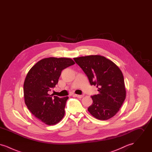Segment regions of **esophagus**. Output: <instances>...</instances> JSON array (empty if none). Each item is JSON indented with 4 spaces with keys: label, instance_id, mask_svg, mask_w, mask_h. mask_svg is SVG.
<instances>
[{
    "label": "esophagus",
    "instance_id": "1",
    "mask_svg": "<svg viewBox=\"0 0 152 152\" xmlns=\"http://www.w3.org/2000/svg\"><path fill=\"white\" fill-rule=\"evenodd\" d=\"M73 96H75V97H78V98H82V97H84V94L79 95V94H73Z\"/></svg>",
    "mask_w": 152,
    "mask_h": 152
}]
</instances>
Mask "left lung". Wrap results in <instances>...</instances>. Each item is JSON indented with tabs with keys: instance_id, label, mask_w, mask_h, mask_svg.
<instances>
[{
	"instance_id": "obj_1",
	"label": "left lung",
	"mask_w": 152,
	"mask_h": 152,
	"mask_svg": "<svg viewBox=\"0 0 152 152\" xmlns=\"http://www.w3.org/2000/svg\"><path fill=\"white\" fill-rule=\"evenodd\" d=\"M99 94L91 96L88 110L97 119L107 120L116 115L126 97L123 73L111 60L100 55L73 58Z\"/></svg>"
}]
</instances>
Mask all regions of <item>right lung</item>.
I'll return each mask as SVG.
<instances>
[{"label": "right lung", "instance_id": "1", "mask_svg": "<svg viewBox=\"0 0 152 152\" xmlns=\"http://www.w3.org/2000/svg\"><path fill=\"white\" fill-rule=\"evenodd\" d=\"M74 64L70 58H45L26 76L23 87L25 104L32 115L47 125H55L64 116L68 97L59 98L50 92L58 84L61 71Z\"/></svg>", "mask_w": 152, "mask_h": 152}]
</instances>
